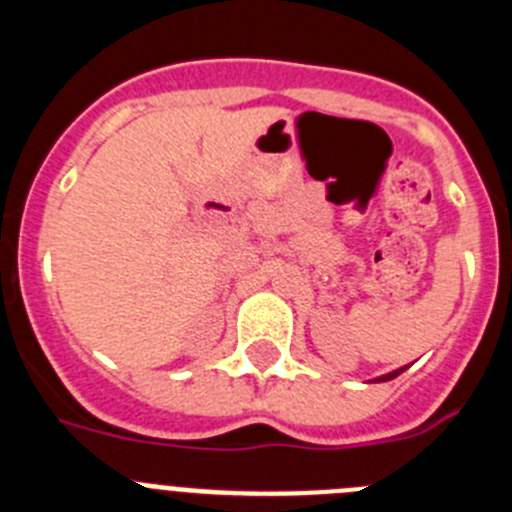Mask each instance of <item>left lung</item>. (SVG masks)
Returning <instances> with one entry per match:
<instances>
[{"mask_svg": "<svg viewBox=\"0 0 512 512\" xmlns=\"http://www.w3.org/2000/svg\"><path fill=\"white\" fill-rule=\"evenodd\" d=\"M405 369H408V366H400V369H395V372L382 374V377H377V379H374V382H390V379H395L397 374H402V372H405Z\"/></svg>", "mask_w": 512, "mask_h": 512, "instance_id": "1", "label": "left lung"}]
</instances>
